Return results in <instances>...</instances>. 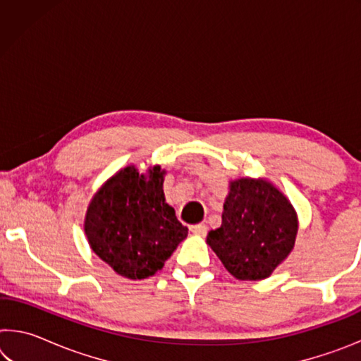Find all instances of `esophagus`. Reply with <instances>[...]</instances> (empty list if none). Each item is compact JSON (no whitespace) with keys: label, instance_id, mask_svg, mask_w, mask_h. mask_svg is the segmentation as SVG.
Listing matches in <instances>:
<instances>
[{"label":"esophagus","instance_id":"1","mask_svg":"<svg viewBox=\"0 0 361 361\" xmlns=\"http://www.w3.org/2000/svg\"><path fill=\"white\" fill-rule=\"evenodd\" d=\"M189 229H191V232H192V234H195V235H205L207 234V226L204 223L194 224Z\"/></svg>","mask_w":361,"mask_h":361}]
</instances>
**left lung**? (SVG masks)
<instances>
[{
	"mask_svg": "<svg viewBox=\"0 0 361 361\" xmlns=\"http://www.w3.org/2000/svg\"><path fill=\"white\" fill-rule=\"evenodd\" d=\"M221 218L207 243L239 280L269 277L295 247L296 212L283 192L264 178L231 181Z\"/></svg>",
	"mask_w": 361,
	"mask_h": 361,
	"instance_id": "left-lung-1",
	"label": "left lung"
}]
</instances>
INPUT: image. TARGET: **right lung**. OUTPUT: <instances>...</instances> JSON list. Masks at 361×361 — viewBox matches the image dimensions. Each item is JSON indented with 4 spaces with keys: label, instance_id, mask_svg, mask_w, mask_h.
I'll list each match as a JSON object with an SVG mask.
<instances>
[{
    "label": "right lung",
    "instance_id": "1",
    "mask_svg": "<svg viewBox=\"0 0 361 361\" xmlns=\"http://www.w3.org/2000/svg\"><path fill=\"white\" fill-rule=\"evenodd\" d=\"M166 170L121 169L90 200L84 219L89 245L116 274L142 280L161 271L188 228L164 195Z\"/></svg>",
    "mask_w": 361,
    "mask_h": 361
}]
</instances>
